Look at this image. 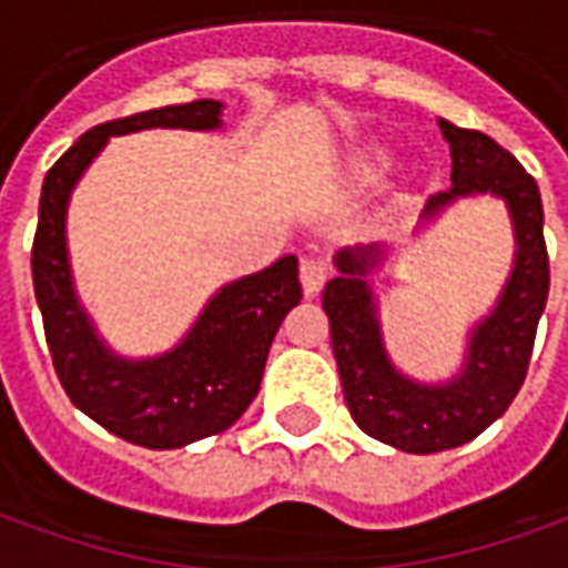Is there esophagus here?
Here are the masks:
<instances>
[{
    "instance_id": "1",
    "label": "esophagus",
    "mask_w": 568,
    "mask_h": 568,
    "mask_svg": "<svg viewBox=\"0 0 568 568\" xmlns=\"http://www.w3.org/2000/svg\"><path fill=\"white\" fill-rule=\"evenodd\" d=\"M328 280V264L320 255H304L301 258V285H304V295H316L322 285Z\"/></svg>"
}]
</instances>
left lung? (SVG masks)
Returning a JSON list of instances; mask_svg holds the SVG:
<instances>
[{
  "label": "left lung",
  "mask_w": 568,
  "mask_h": 568,
  "mask_svg": "<svg viewBox=\"0 0 568 568\" xmlns=\"http://www.w3.org/2000/svg\"><path fill=\"white\" fill-rule=\"evenodd\" d=\"M438 124L444 140L450 142L453 185L432 194L426 215H435L453 197L489 191L508 203L517 234L511 280L501 292L499 307L471 334L463 374L444 386H423L389 365L374 301L362 280V273L371 271L368 255L341 252L337 267L344 276L332 280L322 292L349 414L371 438L407 453L459 447L508 410L526 381L550 285L548 246L541 231L545 212L536 179L487 133L456 128L444 118Z\"/></svg>",
  "instance_id": "left-lung-1"
}]
</instances>
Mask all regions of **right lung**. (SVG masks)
<instances>
[{"mask_svg":"<svg viewBox=\"0 0 568 568\" xmlns=\"http://www.w3.org/2000/svg\"><path fill=\"white\" fill-rule=\"evenodd\" d=\"M222 103L194 100L115 118L88 130L48 170L32 236V288L42 310L44 341L69 402L118 438L173 450L210 438L243 417L258 395L273 334L301 301L297 258L224 285L185 344L151 362H121L105 349L75 304L67 264V200L84 166L109 136L142 128H219Z\"/></svg>","mask_w":568,"mask_h":568,"instance_id":"add662e5","label":"right lung"}]
</instances>
